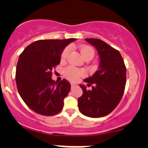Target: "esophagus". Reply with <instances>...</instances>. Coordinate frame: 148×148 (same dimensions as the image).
<instances>
[{
  "label": "esophagus",
  "mask_w": 148,
  "mask_h": 148,
  "mask_svg": "<svg viewBox=\"0 0 148 148\" xmlns=\"http://www.w3.org/2000/svg\"><path fill=\"white\" fill-rule=\"evenodd\" d=\"M77 84H74V83H71V89L74 87H75V86H77Z\"/></svg>",
  "instance_id": "34e87169"
}]
</instances>
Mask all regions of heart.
<instances>
[{"label": "heart", "instance_id": "obj_1", "mask_svg": "<svg viewBox=\"0 0 148 148\" xmlns=\"http://www.w3.org/2000/svg\"><path fill=\"white\" fill-rule=\"evenodd\" d=\"M70 52V48L66 47L61 55V60L62 62H64L66 59L68 57L69 54ZM80 52H81L82 55L84 59L86 58H90L92 59L95 56V50L92 49L90 46H82L80 49ZM85 72L84 71L80 69H77L76 67L72 66H69L66 67L64 70V76L66 78L68 79L69 80L72 82H77L78 81L79 79L81 77L84 76Z\"/></svg>", "mask_w": 148, "mask_h": 148}]
</instances>
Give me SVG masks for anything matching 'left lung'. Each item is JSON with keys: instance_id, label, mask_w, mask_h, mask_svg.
Segmentation results:
<instances>
[{"instance_id": "1", "label": "left lung", "mask_w": 148, "mask_h": 148, "mask_svg": "<svg viewBox=\"0 0 148 148\" xmlns=\"http://www.w3.org/2000/svg\"><path fill=\"white\" fill-rule=\"evenodd\" d=\"M99 53L100 63L92 77L84 81L92 86L87 90L84 85L80 87L82 96L78 99L79 110L89 117H104L115 109L120 103L126 84V66L120 53L100 39L86 38Z\"/></svg>"}]
</instances>
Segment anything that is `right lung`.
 <instances>
[{
    "instance_id": "right-lung-1",
    "label": "right lung",
    "mask_w": 148,
    "mask_h": 148,
    "mask_svg": "<svg viewBox=\"0 0 148 148\" xmlns=\"http://www.w3.org/2000/svg\"><path fill=\"white\" fill-rule=\"evenodd\" d=\"M74 41L76 38L38 40L19 56L16 86L23 102L35 112L52 116L63 109L71 84L64 79L58 83L52 80V71L60 63L64 48Z\"/></svg>"
}]
</instances>
